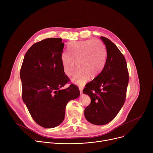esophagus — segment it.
<instances>
[{
	"label": "esophagus",
	"instance_id": "1",
	"mask_svg": "<svg viewBox=\"0 0 153 153\" xmlns=\"http://www.w3.org/2000/svg\"><path fill=\"white\" fill-rule=\"evenodd\" d=\"M83 86H79V90H80V94H82L83 93Z\"/></svg>",
	"mask_w": 153,
	"mask_h": 153
}]
</instances>
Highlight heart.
<instances>
[{"mask_svg":"<svg viewBox=\"0 0 153 153\" xmlns=\"http://www.w3.org/2000/svg\"><path fill=\"white\" fill-rule=\"evenodd\" d=\"M67 53L62 55L61 60L64 73L67 76L73 74L78 68L73 81L83 85L88 76L96 77L103 70L106 62L107 52L104 43L99 39L72 42L68 45Z\"/></svg>","mask_w":153,"mask_h":153,"instance_id":"1","label":"heart"}]
</instances>
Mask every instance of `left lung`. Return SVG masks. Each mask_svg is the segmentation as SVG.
Listing matches in <instances>:
<instances>
[{"label": "left lung", "mask_w": 153, "mask_h": 153, "mask_svg": "<svg viewBox=\"0 0 153 153\" xmlns=\"http://www.w3.org/2000/svg\"><path fill=\"white\" fill-rule=\"evenodd\" d=\"M106 48L107 58L102 71L87 83L83 93L91 98L85 109L89 122L103 125L115 118L126 99L129 73L125 58L110 39L100 37Z\"/></svg>", "instance_id": "8db88e82"}]
</instances>
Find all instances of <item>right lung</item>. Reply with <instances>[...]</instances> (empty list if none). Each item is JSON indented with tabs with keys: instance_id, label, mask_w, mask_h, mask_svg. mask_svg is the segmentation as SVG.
<instances>
[{
	"instance_id": "1",
	"label": "right lung",
	"mask_w": 153,
	"mask_h": 153,
	"mask_svg": "<svg viewBox=\"0 0 153 153\" xmlns=\"http://www.w3.org/2000/svg\"><path fill=\"white\" fill-rule=\"evenodd\" d=\"M62 41L48 38L35 43L26 53L20 68L22 100L33 120L45 128L59 125L67 103L80 95L73 83L61 89L70 82L63 69Z\"/></svg>"
}]
</instances>
